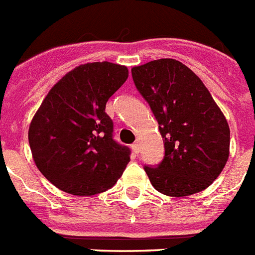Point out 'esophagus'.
<instances>
[{"mask_svg":"<svg viewBox=\"0 0 255 255\" xmlns=\"http://www.w3.org/2000/svg\"><path fill=\"white\" fill-rule=\"evenodd\" d=\"M132 150H133L134 154H138V152H140V143L134 142L133 145H132Z\"/></svg>","mask_w":255,"mask_h":255,"instance_id":"34e87169","label":"esophagus"}]
</instances>
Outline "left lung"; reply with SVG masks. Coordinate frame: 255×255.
I'll use <instances>...</instances> for the list:
<instances>
[{
    "instance_id": "8db88e82",
    "label": "left lung",
    "mask_w": 255,
    "mask_h": 255,
    "mask_svg": "<svg viewBox=\"0 0 255 255\" xmlns=\"http://www.w3.org/2000/svg\"><path fill=\"white\" fill-rule=\"evenodd\" d=\"M132 78L164 141L160 164L145 165L154 189L177 198L205 190L220 176L230 154L229 123L208 88L174 59L134 66Z\"/></svg>"
}]
</instances>
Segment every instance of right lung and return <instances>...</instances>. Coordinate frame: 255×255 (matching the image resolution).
Returning <instances> with one entry per match:
<instances>
[{"label": "right lung", "mask_w": 255, "mask_h": 255, "mask_svg": "<svg viewBox=\"0 0 255 255\" xmlns=\"http://www.w3.org/2000/svg\"><path fill=\"white\" fill-rule=\"evenodd\" d=\"M127 78L123 65L83 64L42 101L28 138L35 165L57 189L90 196L113 187L123 174L130 150L113 138L105 106Z\"/></svg>", "instance_id": "obj_1"}]
</instances>
